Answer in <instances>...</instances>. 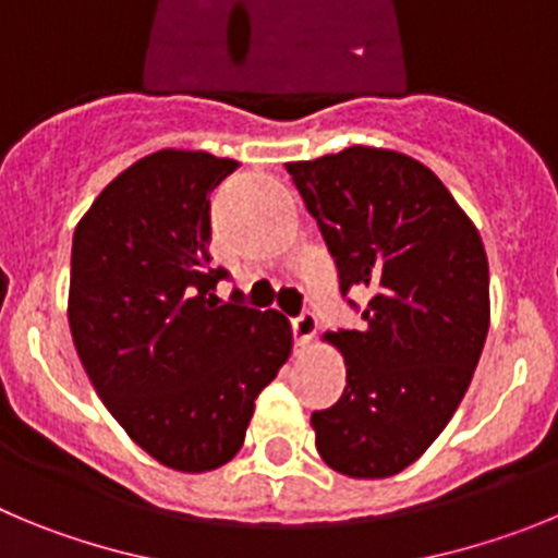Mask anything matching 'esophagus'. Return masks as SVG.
Returning a JSON list of instances; mask_svg holds the SVG:
<instances>
[{
  "label": "esophagus",
  "mask_w": 558,
  "mask_h": 558,
  "mask_svg": "<svg viewBox=\"0 0 558 558\" xmlns=\"http://www.w3.org/2000/svg\"><path fill=\"white\" fill-rule=\"evenodd\" d=\"M291 333H294V341L300 348H305L316 333V316L311 311H303L300 316H291Z\"/></svg>",
  "instance_id": "34e87169"
}]
</instances>
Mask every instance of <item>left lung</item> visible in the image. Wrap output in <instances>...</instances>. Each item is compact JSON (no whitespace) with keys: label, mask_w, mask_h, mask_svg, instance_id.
<instances>
[{"label":"left lung","mask_w":558,"mask_h":558,"mask_svg":"<svg viewBox=\"0 0 558 558\" xmlns=\"http://www.w3.org/2000/svg\"><path fill=\"white\" fill-rule=\"evenodd\" d=\"M286 172L323 230L341 298L369 291L361 328L325 333L348 386L311 414L316 450L341 475L389 478L430 448L473 380L489 330L484 242L445 183L395 149L348 147Z\"/></svg>","instance_id":"1"}]
</instances>
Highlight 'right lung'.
Instances as JSON below:
<instances>
[{
    "label": "right lung",
    "instance_id": "obj_1",
    "mask_svg": "<svg viewBox=\"0 0 558 558\" xmlns=\"http://www.w3.org/2000/svg\"><path fill=\"white\" fill-rule=\"evenodd\" d=\"M239 167L158 149L110 180L77 222L69 325L94 389L138 448L208 473L244 445L255 398L291 353L278 311L214 294L210 192Z\"/></svg>",
    "mask_w": 558,
    "mask_h": 558
}]
</instances>
